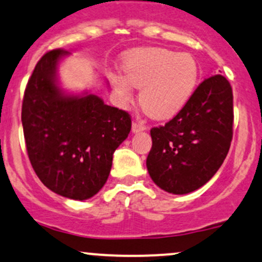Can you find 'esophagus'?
Here are the masks:
<instances>
[{
    "instance_id": "1",
    "label": "esophagus",
    "mask_w": 262,
    "mask_h": 262,
    "mask_svg": "<svg viewBox=\"0 0 262 262\" xmlns=\"http://www.w3.org/2000/svg\"><path fill=\"white\" fill-rule=\"evenodd\" d=\"M132 130H133L134 133L146 130V125L143 124V123H141L140 121H134L133 124H132Z\"/></svg>"
}]
</instances>
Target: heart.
<instances>
[{
	"label": "heart",
	"instance_id": "b5f03b06",
	"mask_svg": "<svg viewBox=\"0 0 262 262\" xmlns=\"http://www.w3.org/2000/svg\"><path fill=\"white\" fill-rule=\"evenodd\" d=\"M123 66L125 74H110L119 100L130 101L134 87H141V106L159 119L170 118L182 110L200 79V66L191 54L166 48L134 50L125 56Z\"/></svg>",
	"mask_w": 262,
	"mask_h": 262
}]
</instances>
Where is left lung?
I'll list each match as a JSON object with an SVG mask.
<instances>
[{
  "label": "left lung",
  "mask_w": 262,
  "mask_h": 262,
  "mask_svg": "<svg viewBox=\"0 0 262 262\" xmlns=\"http://www.w3.org/2000/svg\"><path fill=\"white\" fill-rule=\"evenodd\" d=\"M233 91L222 75L203 80L164 127L151 128L149 175L164 191L186 194L206 185L223 164L233 138Z\"/></svg>",
  "instance_id": "obj_1"
}]
</instances>
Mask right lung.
Segmentation results:
<instances>
[{
  "label": "right lung",
  "mask_w": 262,
  "mask_h": 262,
  "mask_svg": "<svg viewBox=\"0 0 262 262\" xmlns=\"http://www.w3.org/2000/svg\"><path fill=\"white\" fill-rule=\"evenodd\" d=\"M68 54L50 50L37 62L23 97L22 125L39 180L60 196L83 201L106 183L132 119L98 96L66 95L60 89L58 64Z\"/></svg>",
  "instance_id": "obj_1"
}]
</instances>
